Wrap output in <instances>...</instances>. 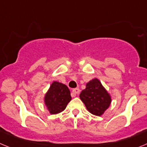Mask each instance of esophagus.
<instances>
[{
    "label": "esophagus",
    "instance_id": "1",
    "mask_svg": "<svg viewBox=\"0 0 147 147\" xmlns=\"http://www.w3.org/2000/svg\"><path fill=\"white\" fill-rule=\"evenodd\" d=\"M72 93L74 94H78L80 93V89H79L78 88H74L73 90H72Z\"/></svg>",
    "mask_w": 147,
    "mask_h": 147
}]
</instances>
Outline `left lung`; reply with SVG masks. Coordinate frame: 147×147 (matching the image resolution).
<instances>
[{"label":"left lung","mask_w":147,"mask_h":147,"mask_svg":"<svg viewBox=\"0 0 147 147\" xmlns=\"http://www.w3.org/2000/svg\"><path fill=\"white\" fill-rule=\"evenodd\" d=\"M80 98L90 113L99 116L104 113L111 102V96L97 78L86 83Z\"/></svg>","instance_id":"obj_1"}]
</instances>
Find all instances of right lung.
I'll list each match as a JSON object with an SVG mask.
<instances>
[{
  "label": "right lung",
  "instance_id": "1",
  "mask_svg": "<svg viewBox=\"0 0 147 147\" xmlns=\"http://www.w3.org/2000/svg\"><path fill=\"white\" fill-rule=\"evenodd\" d=\"M71 99L68 87L63 83L54 81L45 96V103L51 114H57L65 109Z\"/></svg>",
  "mask_w": 147,
  "mask_h": 147
}]
</instances>
